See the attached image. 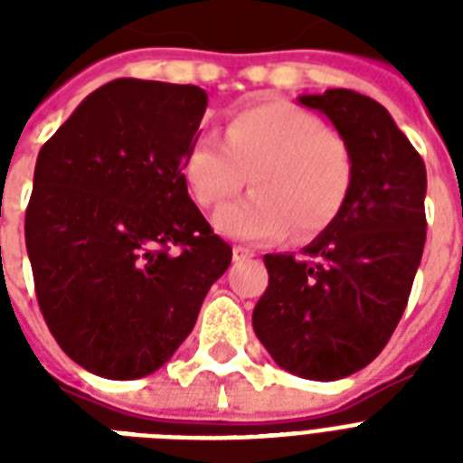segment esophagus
I'll return each mask as SVG.
<instances>
[{
	"instance_id": "esophagus-1",
	"label": "esophagus",
	"mask_w": 463,
	"mask_h": 463,
	"mask_svg": "<svg viewBox=\"0 0 463 463\" xmlns=\"http://www.w3.org/2000/svg\"><path fill=\"white\" fill-rule=\"evenodd\" d=\"M252 257H254L252 250H247V247H232V260L235 261L252 260Z\"/></svg>"
}]
</instances>
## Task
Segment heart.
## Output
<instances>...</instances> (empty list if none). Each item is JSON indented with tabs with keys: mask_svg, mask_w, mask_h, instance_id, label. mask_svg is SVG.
<instances>
[{
	"mask_svg": "<svg viewBox=\"0 0 463 463\" xmlns=\"http://www.w3.org/2000/svg\"><path fill=\"white\" fill-rule=\"evenodd\" d=\"M348 141L309 110L286 100L238 108L223 141L202 137L184 158L189 194L203 209L221 206L245 187L252 194L225 206L213 225L225 238L261 242L296 231L309 238L336 221L353 187Z\"/></svg>",
	"mask_w": 463,
	"mask_h": 463,
	"instance_id": "1",
	"label": "heart"
}]
</instances>
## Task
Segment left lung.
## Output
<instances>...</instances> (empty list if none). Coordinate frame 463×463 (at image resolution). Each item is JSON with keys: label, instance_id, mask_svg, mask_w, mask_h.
<instances>
[{"label": "left lung", "instance_id": "1", "mask_svg": "<svg viewBox=\"0 0 463 463\" xmlns=\"http://www.w3.org/2000/svg\"><path fill=\"white\" fill-rule=\"evenodd\" d=\"M348 141L353 187L326 231L293 254H264L269 286L252 326L271 358L305 380L370 365L409 303L425 247V163L377 100L348 89L300 96Z\"/></svg>", "mask_w": 463, "mask_h": 463}]
</instances>
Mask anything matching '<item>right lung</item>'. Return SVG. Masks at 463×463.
<instances>
[{"instance_id":"add662e5","label":"right lung","mask_w":463,"mask_h":463,"mask_svg":"<svg viewBox=\"0 0 463 463\" xmlns=\"http://www.w3.org/2000/svg\"><path fill=\"white\" fill-rule=\"evenodd\" d=\"M199 86L115 79L40 148L25 250L69 358L108 380L156 373L189 336L232 250L187 194Z\"/></svg>"}]
</instances>
